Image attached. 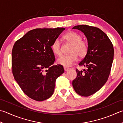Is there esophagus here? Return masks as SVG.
Returning <instances> with one entry per match:
<instances>
[{
	"label": "esophagus",
	"mask_w": 123,
	"mask_h": 123,
	"mask_svg": "<svg viewBox=\"0 0 123 123\" xmlns=\"http://www.w3.org/2000/svg\"><path fill=\"white\" fill-rule=\"evenodd\" d=\"M69 69L68 68H67V67H64V70L65 71H67Z\"/></svg>",
	"instance_id": "1"
}]
</instances>
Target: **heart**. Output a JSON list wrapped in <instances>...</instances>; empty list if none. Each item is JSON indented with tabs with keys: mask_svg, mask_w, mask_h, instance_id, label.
Returning <instances> with one entry per match:
<instances>
[{
	"mask_svg": "<svg viewBox=\"0 0 123 123\" xmlns=\"http://www.w3.org/2000/svg\"><path fill=\"white\" fill-rule=\"evenodd\" d=\"M65 40L72 44L70 49V54L62 55L57 59V63L64 67H70L77 60L78 56L83 58L87 54L88 46L86 40L81 39V36L74 31H70L63 36ZM51 49L55 54H61V44L59 39H56L51 45Z\"/></svg>",
	"mask_w": 123,
	"mask_h": 123,
	"instance_id": "b5f03b06",
	"label": "heart"
}]
</instances>
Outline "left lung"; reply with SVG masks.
<instances>
[{"mask_svg": "<svg viewBox=\"0 0 123 123\" xmlns=\"http://www.w3.org/2000/svg\"><path fill=\"white\" fill-rule=\"evenodd\" d=\"M83 32L87 38L88 49L87 54L79 62L86 69L79 71L73 81L75 92L83 97L94 94L105 85L111 70L114 49L107 35L99 28L87 25H79L73 28Z\"/></svg>", "mask_w": 123, "mask_h": 123, "instance_id": "obj_1", "label": "left lung"}]
</instances>
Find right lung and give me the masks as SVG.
<instances>
[{"mask_svg": "<svg viewBox=\"0 0 123 123\" xmlns=\"http://www.w3.org/2000/svg\"><path fill=\"white\" fill-rule=\"evenodd\" d=\"M64 28L35 29L14 44L12 52V73L25 94L42 101L53 94L55 81L64 73L55 61L51 45Z\"/></svg>", "mask_w": 123, "mask_h": 123, "instance_id": "1", "label": "right lung"}]
</instances>
